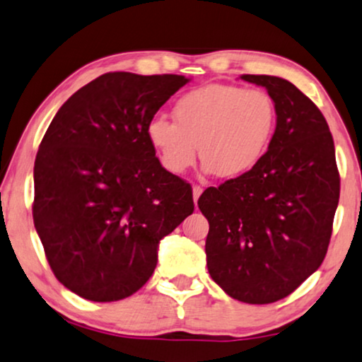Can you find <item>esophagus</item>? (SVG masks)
Here are the masks:
<instances>
[{
	"mask_svg": "<svg viewBox=\"0 0 362 362\" xmlns=\"http://www.w3.org/2000/svg\"><path fill=\"white\" fill-rule=\"evenodd\" d=\"M192 190H194V200L197 202V200H199V197L202 195V192H204V189H202L200 185H194V189H192Z\"/></svg>",
	"mask_w": 362,
	"mask_h": 362,
	"instance_id": "esophagus-1",
	"label": "esophagus"
}]
</instances>
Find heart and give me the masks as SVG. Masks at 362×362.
Masks as SVG:
<instances>
[{"label":"heart","instance_id":"1","mask_svg":"<svg viewBox=\"0 0 362 362\" xmlns=\"http://www.w3.org/2000/svg\"><path fill=\"white\" fill-rule=\"evenodd\" d=\"M175 122L156 115L147 139L168 172L184 173L195 163L197 146L206 172L233 178L263 157L276 124V105L263 89L206 84L182 95Z\"/></svg>","mask_w":362,"mask_h":362}]
</instances>
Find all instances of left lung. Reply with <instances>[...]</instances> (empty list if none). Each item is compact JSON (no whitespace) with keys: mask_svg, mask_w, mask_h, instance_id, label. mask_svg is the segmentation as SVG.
Returning <instances> with one entry per match:
<instances>
[{"mask_svg":"<svg viewBox=\"0 0 362 362\" xmlns=\"http://www.w3.org/2000/svg\"><path fill=\"white\" fill-rule=\"evenodd\" d=\"M276 105V129L252 170L199 199L209 220L205 253L226 295L268 305L321 267L339 202L334 142L321 110L290 81L243 74Z\"/></svg>","mask_w":362,"mask_h":362,"instance_id":"obj_1","label":"left lung"}]
</instances>
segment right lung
<instances>
[{"instance_id":"1","label":"right lung","mask_w":362,"mask_h":362,"mask_svg":"<svg viewBox=\"0 0 362 362\" xmlns=\"http://www.w3.org/2000/svg\"><path fill=\"white\" fill-rule=\"evenodd\" d=\"M189 81L107 72L47 127L33 220L52 273L77 296L107 303L141 290L158 242L194 211L190 184L162 167L147 139L148 120Z\"/></svg>"}]
</instances>
